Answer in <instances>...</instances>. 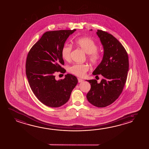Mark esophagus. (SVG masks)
Listing matches in <instances>:
<instances>
[{"mask_svg":"<svg viewBox=\"0 0 149 149\" xmlns=\"http://www.w3.org/2000/svg\"><path fill=\"white\" fill-rule=\"evenodd\" d=\"M78 81L79 83H81V82L83 81V80L82 79H81V78H78Z\"/></svg>","mask_w":149,"mask_h":149,"instance_id":"obj_1","label":"esophagus"}]
</instances>
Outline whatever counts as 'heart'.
<instances>
[{
	"mask_svg": "<svg viewBox=\"0 0 149 149\" xmlns=\"http://www.w3.org/2000/svg\"><path fill=\"white\" fill-rule=\"evenodd\" d=\"M75 43L86 54H88L87 58L91 63L95 65L99 62L101 56L97 51L98 45L93 39L89 37H81L76 39ZM71 50L72 46L69 44H65L62 47L61 55L64 60L69 61L70 60ZM89 68V66L86 64H74L68 66V71L69 73L75 75L82 77L85 75Z\"/></svg>",
	"mask_w": 149,
	"mask_h": 149,
	"instance_id": "b5f03b06",
	"label": "heart"
}]
</instances>
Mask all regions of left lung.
Listing matches in <instances>:
<instances>
[{
  "label": "left lung",
  "mask_w": 149,
  "mask_h": 149,
  "mask_svg": "<svg viewBox=\"0 0 149 149\" xmlns=\"http://www.w3.org/2000/svg\"><path fill=\"white\" fill-rule=\"evenodd\" d=\"M96 33L102 45L103 56L93 74L101 75L103 79L100 83L95 79L86 80L91 85L87 99L94 106L103 107L114 102L122 93L127 79L129 61L124 47L112 35L99 29Z\"/></svg>",
  "instance_id": "obj_1"
}]
</instances>
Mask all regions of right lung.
Listing matches in <instances>:
<instances>
[{
	"label": "right lung",
	"instance_id": "obj_1",
	"mask_svg": "<svg viewBox=\"0 0 149 149\" xmlns=\"http://www.w3.org/2000/svg\"><path fill=\"white\" fill-rule=\"evenodd\" d=\"M76 29L60 30L45 33L29 51L26 62V74L29 86L37 99L49 107L65 104L78 83L75 76L65 75L56 80L55 73L65 70L61 50L66 39Z\"/></svg>",
	"mask_w": 149,
	"mask_h": 149
}]
</instances>
